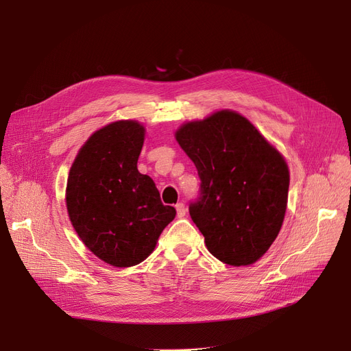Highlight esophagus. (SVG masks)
<instances>
[{
	"label": "esophagus",
	"mask_w": 351,
	"mask_h": 351,
	"mask_svg": "<svg viewBox=\"0 0 351 351\" xmlns=\"http://www.w3.org/2000/svg\"><path fill=\"white\" fill-rule=\"evenodd\" d=\"M176 208V213H178V217H183L186 215V208H185V205L182 204V202H179V204L175 206Z\"/></svg>",
	"instance_id": "obj_1"
}]
</instances>
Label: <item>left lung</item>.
<instances>
[{"instance_id": "left-lung-1", "label": "left lung", "mask_w": 351, "mask_h": 351, "mask_svg": "<svg viewBox=\"0 0 351 351\" xmlns=\"http://www.w3.org/2000/svg\"><path fill=\"white\" fill-rule=\"evenodd\" d=\"M176 141L200 179L189 213L208 250L230 266L261 259L286 213L290 178L282 155L233 110L183 125Z\"/></svg>"}]
</instances>
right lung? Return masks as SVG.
Listing matches in <instances>:
<instances>
[{
  "label": "right lung",
  "instance_id": "add662e5",
  "mask_svg": "<svg viewBox=\"0 0 351 351\" xmlns=\"http://www.w3.org/2000/svg\"><path fill=\"white\" fill-rule=\"evenodd\" d=\"M145 129L110 123L92 135L73 160L66 209L84 245L115 267L143 262L176 210L165 206L154 180L138 171Z\"/></svg>",
  "mask_w": 351,
  "mask_h": 351
}]
</instances>
